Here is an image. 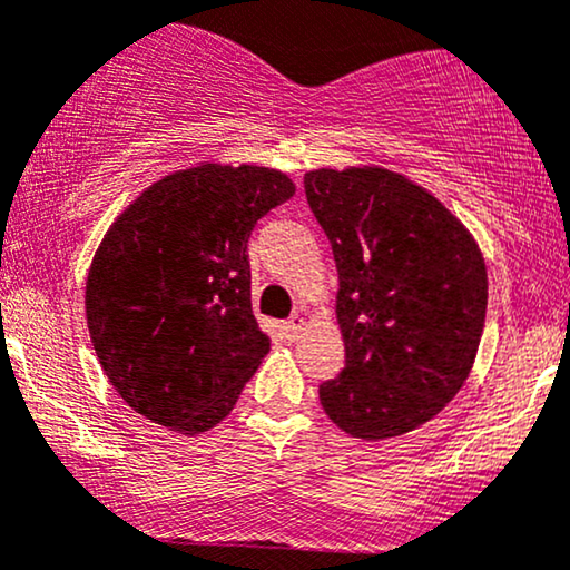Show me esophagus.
<instances>
[{"label": "esophagus", "instance_id": "esophagus-1", "mask_svg": "<svg viewBox=\"0 0 570 570\" xmlns=\"http://www.w3.org/2000/svg\"><path fill=\"white\" fill-rule=\"evenodd\" d=\"M284 330H286V335H289V337H297L299 330H303V316L295 314L292 318H286Z\"/></svg>", "mask_w": 570, "mask_h": 570}]
</instances>
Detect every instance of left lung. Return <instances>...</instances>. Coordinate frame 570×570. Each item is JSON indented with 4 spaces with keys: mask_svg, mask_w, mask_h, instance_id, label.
<instances>
[{
    "mask_svg": "<svg viewBox=\"0 0 570 570\" xmlns=\"http://www.w3.org/2000/svg\"><path fill=\"white\" fill-rule=\"evenodd\" d=\"M305 197L333 246L346 367L318 384L354 438H392L433 419L465 384L487 316L476 243L441 203L379 167L314 170Z\"/></svg>",
    "mask_w": 570,
    "mask_h": 570,
    "instance_id": "1",
    "label": "left lung"
}]
</instances>
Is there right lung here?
Wrapping results in <instances>:
<instances>
[{
    "mask_svg": "<svg viewBox=\"0 0 570 570\" xmlns=\"http://www.w3.org/2000/svg\"><path fill=\"white\" fill-rule=\"evenodd\" d=\"M295 194L267 167L161 178L91 262L86 318L105 376L137 414L197 435L233 411L271 337L252 311L248 237Z\"/></svg>",
    "mask_w": 570,
    "mask_h": 570,
    "instance_id": "1",
    "label": "right lung"
}]
</instances>
